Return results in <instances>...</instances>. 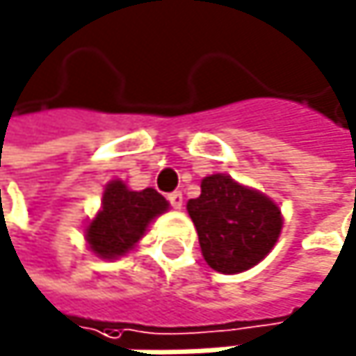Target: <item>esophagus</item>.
I'll list each match as a JSON object with an SVG mask.
<instances>
[{
  "instance_id": "34e87169",
  "label": "esophagus",
  "mask_w": 356,
  "mask_h": 356,
  "mask_svg": "<svg viewBox=\"0 0 356 356\" xmlns=\"http://www.w3.org/2000/svg\"><path fill=\"white\" fill-rule=\"evenodd\" d=\"M168 202H170L172 209L179 211V209L184 207V194H181V192H172V194H168Z\"/></svg>"
}]
</instances>
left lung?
I'll list each match as a JSON object with an SVG mask.
<instances>
[{"mask_svg":"<svg viewBox=\"0 0 356 356\" xmlns=\"http://www.w3.org/2000/svg\"><path fill=\"white\" fill-rule=\"evenodd\" d=\"M204 261L221 274L257 266L276 245L283 213L270 196L215 172L200 181V196L188 200Z\"/></svg>","mask_w":356,"mask_h":356,"instance_id":"obj_1","label":"left lung"}]
</instances>
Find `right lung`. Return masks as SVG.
I'll use <instances>...</instances> for the list:
<instances>
[{"label": "right lung", "mask_w": 356, "mask_h": 356, "mask_svg": "<svg viewBox=\"0 0 356 356\" xmlns=\"http://www.w3.org/2000/svg\"><path fill=\"white\" fill-rule=\"evenodd\" d=\"M168 211V200L154 188L131 190L122 179H111L101 198V209L86 223L88 251L101 259H118L135 249L149 223Z\"/></svg>", "instance_id": "obj_1"}]
</instances>
